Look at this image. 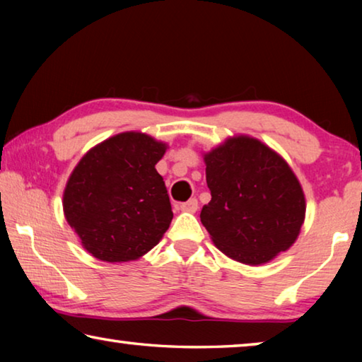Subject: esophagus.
I'll return each mask as SVG.
<instances>
[{
  "mask_svg": "<svg viewBox=\"0 0 362 362\" xmlns=\"http://www.w3.org/2000/svg\"><path fill=\"white\" fill-rule=\"evenodd\" d=\"M198 207H199V204H198V199H196V198H193V199H189V201H187V203H183V204H180V211H183V212H189V214H193V212H196V211H198Z\"/></svg>",
  "mask_w": 362,
  "mask_h": 362,
  "instance_id": "obj_1",
  "label": "esophagus"
}]
</instances>
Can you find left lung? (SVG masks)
Here are the masks:
<instances>
[{
    "label": "left lung",
    "mask_w": 362,
    "mask_h": 362,
    "mask_svg": "<svg viewBox=\"0 0 362 362\" xmlns=\"http://www.w3.org/2000/svg\"><path fill=\"white\" fill-rule=\"evenodd\" d=\"M203 158L212 198L201 211V222L218 250L257 267L297 241L305 222V193L279 153L240 134Z\"/></svg>",
    "instance_id": "left-lung-1"
}]
</instances>
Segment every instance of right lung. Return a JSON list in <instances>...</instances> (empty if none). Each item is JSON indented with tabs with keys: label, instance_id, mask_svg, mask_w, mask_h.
Segmentation results:
<instances>
[{
	"label": "right lung",
	"instance_id": "obj_1",
	"mask_svg": "<svg viewBox=\"0 0 362 362\" xmlns=\"http://www.w3.org/2000/svg\"><path fill=\"white\" fill-rule=\"evenodd\" d=\"M168 148L148 134L127 131L79 159L64 189V216L95 259L132 262L163 240L174 214L155 166Z\"/></svg>",
	"mask_w": 362,
	"mask_h": 362
}]
</instances>
